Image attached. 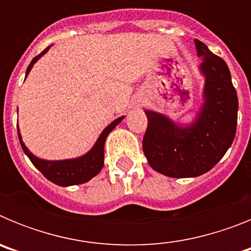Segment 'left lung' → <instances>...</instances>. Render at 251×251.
<instances>
[{
    "label": "left lung",
    "mask_w": 251,
    "mask_h": 251,
    "mask_svg": "<svg viewBox=\"0 0 251 251\" xmlns=\"http://www.w3.org/2000/svg\"><path fill=\"white\" fill-rule=\"evenodd\" d=\"M199 73L203 77L202 103L187 123L146 109L148 126L143 152L158 174L174 178L197 177L211 170L232 145L238 123V95L221 57L195 39Z\"/></svg>",
    "instance_id": "1"
}]
</instances>
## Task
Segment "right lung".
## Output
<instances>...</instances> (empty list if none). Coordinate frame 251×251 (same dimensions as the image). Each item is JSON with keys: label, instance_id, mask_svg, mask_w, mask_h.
Masks as SVG:
<instances>
[{"label": "right lung", "instance_id": "add662e5", "mask_svg": "<svg viewBox=\"0 0 251 251\" xmlns=\"http://www.w3.org/2000/svg\"><path fill=\"white\" fill-rule=\"evenodd\" d=\"M49 48L39 55V56L34 57L32 61L28 65L27 70H26L25 79L27 75L30 74L31 69L34 68L35 63H37V60H40L44 55L49 51ZM124 119L123 117H119L115 121H113L109 126H106L100 133V136L98 137L97 142L94 143L92 148L86 153H84L83 156L75 157V158H68V159H44L39 158L35 156L34 153L31 152L27 147L25 146L24 141H22L21 133H20V128L17 126V133H19V139L21 143V147L25 152L26 156L30 158L32 162V165L37 168V170L52 183L61 187H68V186L74 185H81L95 177L101 171L104 166V145H105L106 137L109 136V133L114 129L119 123Z\"/></svg>", "mask_w": 251, "mask_h": 251}]
</instances>
